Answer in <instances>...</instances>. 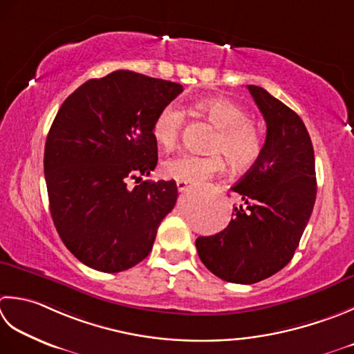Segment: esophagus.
<instances>
[{
  "instance_id": "esophagus-1",
  "label": "esophagus",
  "mask_w": 354,
  "mask_h": 354,
  "mask_svg": "<svg viewBox=\"0 0 354 354\" xmlns=\"http://www.w3.org/2000/svg\"><path fill=\"white\" fill-rule=\"evenodd\" d=\"M192 185V183H187V181H176V187L179 192H185L189 187Z\"/></svg>"
}]
</instances>
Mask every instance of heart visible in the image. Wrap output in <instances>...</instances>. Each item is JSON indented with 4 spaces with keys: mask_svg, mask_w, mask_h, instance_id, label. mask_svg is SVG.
I'll return each instance as SVG.
<instances>
[{
    "mask_svg": "<svg viewBox=\"0 0 354 354\" xmlns=\"http://www.w3.org/2000/svg\"><path fill=\"white\" fill-rule=\"evenodd\" d=\"M198 113L216 129L207 150L210 155L183 153L165 159L162 175L176 181L201 183L225 169L223 153L234 170H247L262 153V138L248 115L238 104L225 98H207L198 102ZM184 124V115L173 104L156 113L151 124V136L164 149L175 147Z\"/></svg>",
    "mask_w": 354,
    "mask_h": 354,
    "instance_id": "heart-1",
    "label": "heart"
}]
</instances>
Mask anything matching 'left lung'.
<instances>
[{
  "label": "left lung",
  "instance_id": "8db88e82",
  "mask_svg": "<svg viewBox=\"0 0 354 354\" xmlns=\"http://www.w3.org/2000/svg\"><path fill=\"white\" fill-rule=\"evenodd\" d=\"M267 124L262 153L232 187L242 203L223 232L199 236L196 250L213 274L256 283L292 261L316 201L315 150L299 115L267 90L247 86Z\"/></svg>",
  "mask_w": 354,
  "mask_h": 354
}]
</instances>
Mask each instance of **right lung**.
<instances>
[{"label": "right lung", "instance_id": "1", "mask_svg": "<svg viewBox=\"0 0 354 354\" xmlns=\"http://www.w3.org/2000/svg\"><path fill=\"white\" fill-rule=\"evenodd\" d=\"M181 92L178 82L116 71L80 86L55 116L44 149L48 204L61 241L87 267L124 272L151 252L176 183H127L156 167L151 124Z\"/></svg>", "mask_w": 354, "mask_h": 354}]
</instances>
